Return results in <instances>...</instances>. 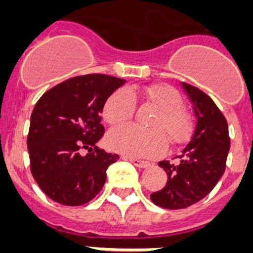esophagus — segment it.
<instances>
[{
	"mask_svg": "<svg viewBox=\"0 0 253 253\" xmlns=\"http://www.w3.org/2000/svg\"><path fill=\"white\" fill-rule=\"evenodd\" d=\"M125 161H128L131 162L132 165H135L136 167H140V169H144V167H148L150 163L148 162H144V161H140V159H135V158H128V157H125L123 158Z\"/></svg>",
	"mask_w": 253,
	"mask_h": 253,
	"instance_id": "34e87169",
	"label": "esophagus"
}]
</instances>
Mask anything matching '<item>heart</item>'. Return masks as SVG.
Here are the masks:
<instances>
[{
  "mask_svg": "<svg viewBox=\"0 0 253 253\" xmlns=\"http://www.w3.org/2000/svg\"><path fill=\"white\" fill-rule=\"evenodd\" d=\"M148 101L159 111L152 118L146 130L135 125L113 127L106 135V144L110 150L131 158H155L165 154L167 140L180 144L188 139L191 123L183 110L182 95L169 84H155L143 91ZM136 91L132 88H118L106 99L103 118L110 125L126 122L134 115L136 107Z\"/></svg>",
  "mask_w": 253,
  "mask_h": 253,
  "instance_id": "b5f03b06",
  "label": "heart"
}]
</instances>
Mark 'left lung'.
Segmentation results:
<instances>
[{
	"label": "left lung",
	"instance_id": "1",
	"mask_svg": "<svg viewBox=\"0 0 253 253\" xmlns=\"http://www.w3.org/2000/svg\"><path fill=\"white\" fill-rule=\"evenodd\" d=\"M196 117L190 143L179 154L178 165L159 162L167 172V183L151 194L152 203L162 208L180 210L208 195L224 173L229 151L228 125L215 102L195 86L182 82Z\"/></svg>",
	"mask_w": 253,
	"mask_h": 253
}]
</instances>
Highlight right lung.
<instances>
[{"mask_svg":"<svg viewBox=\"0 0 253 253\" xmlns=\"http://www.w3.org/2000/svg\"><path fill=\"white\" fill-rule=\"evenodd\" d=\"M126 81L105 74L74 77L38 99L30 117L28 151L33 178L50 199L82 206L102 190L106 169L119 159L95 146L105 132L106 99ZM86 148L89 152L81 156Z\"/></svg>","mask_w":253,"mask_h":253,"instance_id":"obj_1","label":"right lung"}]
</instances>
